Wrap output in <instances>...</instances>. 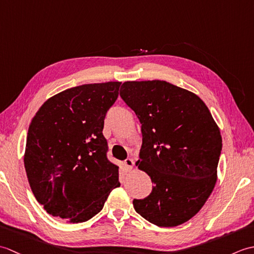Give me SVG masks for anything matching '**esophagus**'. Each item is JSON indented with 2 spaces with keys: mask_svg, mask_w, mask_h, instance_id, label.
<instances>
[{
  "mask_svg": "<svg viewBox=\"0 0 254 254\" xmlns=\"http://www.w3.org/2000/svg\"><path fill=\"white\" fill-rule=\"evenodd\" d=\"M124 165H126L127 170H131L134 167V161H133L132 158H127V159L124 160Z\"/></svg>",
  "mask_w": 254,
  "mask_h": 254,
  "instance_id": "esophagus-1",
  "label": "esophagus"
}]
</instances>
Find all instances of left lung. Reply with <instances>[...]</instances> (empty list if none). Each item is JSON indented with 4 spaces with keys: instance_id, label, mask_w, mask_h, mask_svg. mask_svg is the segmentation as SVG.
<instances>
[{
    "instance_id": "8db88e82",
    "label": "left lung",
    "mask_w": 254,
    "mask_h": 254,
    "mask_svg": "<svg viewBox=\"0 0 254 254\" xmlns=\"http://www.w3.org/2000/svg\"><path fill=\"white\" fill-rule=\"evenodd\" d=\"M120 96L142 124L136 166L154 185L147 197L134 198V208L159 227L188 222L216 185L222 150L216 122L198 96L165 80L124 82Z\"/></svg>"
}]
</instances>
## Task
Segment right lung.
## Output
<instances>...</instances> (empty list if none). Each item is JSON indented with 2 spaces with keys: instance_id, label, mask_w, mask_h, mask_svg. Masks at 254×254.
I'll list each match as a JSON object with an SVG mask.
<instances>
[{
  "instance_id": "obj_1",
  "label": "right lung",
  "mask_w": 254,
  "mask_h": 254,
  "mask_svg": "<svg viewBox=\"0 0 254 254\" xmlns=\"http://www.w3.org/2000/svg\"><path fill=\"white\" fill-rule=\"evenodd\" d=\"M120 82L85 84L42 105L27 133L24 164L29 186L48 214L83 223L120 187L119 167L107 158L105 117Z\"/></svg>"
}]
</instances>
